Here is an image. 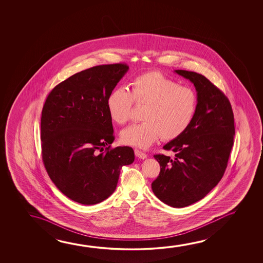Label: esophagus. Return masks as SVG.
Returning <instances> with one entry per match:
<instances>
[{"instance_id": "esophagus-1", "label": "esophagus", "mask_w": 263, "mask_h": 263, "mask_svg": "<svg viewBox=\"0 0 263 263\" xmlns=\"http://www.w3.org/2000/svg\"><path fill=\"white\" fill-rule=\"evenodd\" d=\"M135 155L138 157V159H146V153H144L143 151H139V149H135Z\"/></svg>"}]
</instances>
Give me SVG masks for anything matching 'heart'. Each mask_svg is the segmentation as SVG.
Instances as JSON below:
<instances>
[{
	"mask_svg": "<svg viewBox=\"0 0 263 263\" xmlns=\"http://www.w3.org/2000/svg\"><path fill=\"white\" fill-rule=\"evenodd\" d=\"M134 102L146 105L144 122L133 124L120 134L121 141L129 146L146 148L160 137L164 140L179 138L194 120L198 105L192 88L181 86L171 78L152 71L135 78L130 90L117 88L106 100L109 117L119 125L129 120Z\"/></svg>",
	"mask_w": 263,
	"mask_h": 263,
	"instance_id": "obj_1",
	"label": "heart"
}]
</instances>
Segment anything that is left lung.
<instances>
[{
    "instance_id": "obj_1",
    "label": "left lung",
    "mask_w": 263,
    "mask_h": 263,
    "mask_svg": "<svg viewBox=\"0 0 263 263\" xmlns=\"http://www.w3.org/2000/svg\"><path fill=\"white\" fill-rule=\"evenodd\" d=\"M194 83L198 105L188 129L163 146L175 153L173 159L154 155L160 173L151 187L156 196L170 206H188L215 188L224 175L234 144L235 125L228 97L202 74L177 69Z\"/></svg>"
}]
</instances>
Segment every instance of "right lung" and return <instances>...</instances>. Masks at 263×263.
I'll list each match as a JSON object with an SVG mask.
<instances>
[{
  "label": "right lung",
  "mask_w": 263,
  "mask_h": 263,
  "mask_svg": "<svg viewBox=\"0 0 263 263\" xmlns=\"http://www.w3.org/2000/svg\"><path fill=\"white\" fill-rule=\"evenodd\" d=\"M128 69L118 63L82 70L58 84L45 102L44 165L57 188L74 202H103L117 188L122 167L133 163L132 147H110L115 137L106 106Z\"/></svg>",
  "instance_id": "obj_1"
}]
</instances>
